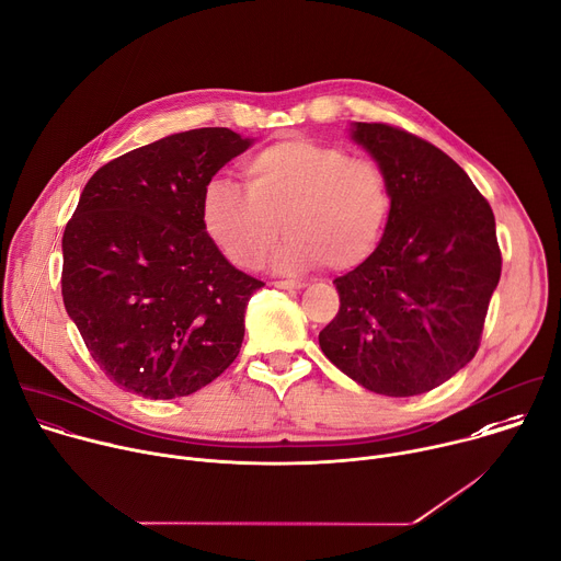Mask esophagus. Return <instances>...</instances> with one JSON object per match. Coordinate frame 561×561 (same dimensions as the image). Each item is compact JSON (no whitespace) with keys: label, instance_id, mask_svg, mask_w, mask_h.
Segmentation results:
<instances>
[{"label":"esophagus","instance_id":"34e87169","mask_svg":"<svg viewBox=\"0 0 561 561\" xmlns=\"http://www.w3.org/2000/svg\"><path fill=\"white\" fill-rule=\"evenodd\" d=\"M274 287H278V289H302L305 283H300V280H276Z\"/></svg>","mask_w":561,"mask_h":561}]
</instances>
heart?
I'll use <instances>...</instances> for the list:
<instances>
[{"label":"heart","mask_w":561,"mask_h":561,"mask_svg":"<svg viewBox=\"0 0 561 561\" xmlns=\"http://www.w3.org/2000/svg\"><path fill=\"white\" fill-rule=\"evenodd\" d=\"M244 188L211 180L201 201L207 236L236 267L261 265L285 229L274 267L334 272L360 267L377 252L394 207L388 171L367 158H350L339 145L285 138L249 156Z\"/></svg>","instance_id":"heart-1"}]
</instances>
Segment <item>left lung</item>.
Returning <instances> with one entry per match:
<instances>
[{
  "mask_svg": "<svg viewBox=\"0 0 561 561\" xmlns=\"http://www.w3.org/2000/svg\"><path fill=\"white\" fill-rule=\"evenodd\" d=\"M350 136L388 171L394 207L377 252L334 280L341 307L319 343L365 390L416 397L477 354L502 276L494 216L434 145L381 122H352Z\"/></svg>",
  "mask_w": 561,
  "mask_h": 561,
  "instance_id": "obj_1",
  "label": "left lung"
}]
</instances>
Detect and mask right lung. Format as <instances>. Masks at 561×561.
Returning <instances> with one entry per match:
<instances>
[{"mask_svg": "<svg viewBox=\"0 0 561 561\" xmlns=\"http://www.w3.org/2000/svg\"><path fill=\"white\" fill-rule=\"evenodd\" d=\"M252 138L192 129L98 169L61 238V298L104 375L145 399L190 397L233 363L265 283L203 227L211 178Z\"/></svg>", "mask_w": 561, "mask_h": 561, "instance_id": "right-lung-1", "label": "right lung"}]
</instances>
